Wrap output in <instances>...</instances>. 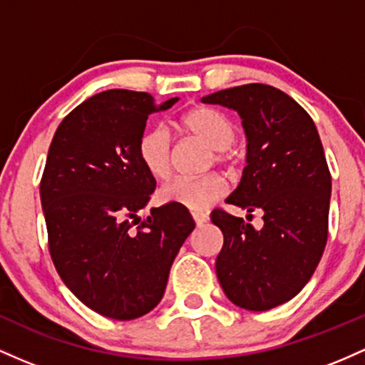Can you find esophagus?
<instances>
[{
  "label": "esophagus",
  "instance_id": "1",
  "mask_svg": "<svg viewBox=\"0 0 365 365\" xmlns=\"http://www.w3.org/2000/svg\"><path fill=\"white\" fill-rule=\"evenodd\" d=\"M193 219H195V222H196V226H203L205 222H207L208 220V215L207 214H193Z\"/></svg>",
  "mask_w": 365,
  "mask_h": 365
}]
</instances>
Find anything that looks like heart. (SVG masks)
Here are the masks:
<instances>
[{"mask_svg": "<svg viewBox=\"0 0 365 365\" xmlns=\"http://www.w3.org/2000/svg\"><path fill=\"white\" fill-rule=\"evenodd\" d=\"M187 136L198 139L208 148L217 151L215 160H226V150L236 141V125L231 118L208 106L187 110L179 120ZM138 158L151 178L167 179L172 169L169 133L162 128L146 129L138 141ZM227 181L220 174H208L198 179L179 178L162 187L158 198L162 203L179 205L191 212H203L226 195Z\"/></svg>", "mask_w": 365, "mask_h": 365, "instance_id": "obj_1", "label": "heart"}]
</instances>
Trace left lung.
Returning <instances> with one entry per match:
<instances>
[{
  "instance_id": "1",
  "label": "left lung",
  "mask_w": 365,
  "mask_h": 365,
  "mask_svg": "<svg viewBox=\"0 0 365 365\" xmlns=\"http://www.w3.org/2000/svg\"><path fill=\"white\" fill-rule=\"evenodd\" d=\"M202 101L236 110L247 134V167L226 202L264 212L260 231L212 212L224 235L217 277L232 304L264 312L297 297L324 252L331 198L324 150L309 113L272 86H236Z\"/></svg>"
}]
</instances>
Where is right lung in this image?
Returning <instances> with one entry per match:
<instances>
[{"mask_svg":"<svg viewBox=\"0 0 365 365\" xmlns=\"http://www.w3.org/2000/svg\"><path fill=\"white\" fill-rule=\"evenodd\" d=\"M178 100L157 105L148 93L108 89L76 106L53 136L41 179L53 264L105 317L130 321L153 310L195 229L179 205L151 208L141 223L138 217L157 186L139 163L138 141L148 115Z\"/></svg>","mask_w":365,"mask_h":365,"instance_id":"add662e5","label":"right lung"}]
</instances>
